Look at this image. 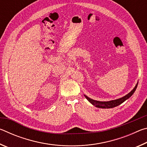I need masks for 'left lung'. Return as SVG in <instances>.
I'll use <instances>...</instances> for the list:
<instances>
[{"label":"left lung","instance_id":"obj_1","mask_svg":"<svg viewBox=\"0 0 147 147\" xmlns=\"http://www.w3.org/2000/svg\"><path fill=\"white\" fill-rule=\"evenodd\" d=\"M138 83H137L136 86L134 87V88L131 90L130 93H128L126 95L123 96V97L119 98L118 99H115V100H109V101H98V100H93V99L90 98L88 97V96H86L84 94V96L86 98L87 100H88L89 102H90L91 104H93V106H94L96 108H113L114 107H116L119 105H120L123 102H124V101L127 100L130 96L134 94V92H135L136 89L138 87Z\"/></svg>","mask_w":147,"mask_h":147}]
</instances>
